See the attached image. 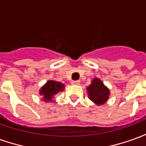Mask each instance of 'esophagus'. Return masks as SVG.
<instances>
[{
	"label": "esophagus",
	"instance_id": "1",
	"mask_svg": "<svg viewBox=\"0 0 146 146\" xmlns=\"http://www.w3.org/2000/svg\"><path fill=\"white\" fill-rule=\"evenodd\" d=\"M72 84H74V85H79L80 80H74V81H72Z\"/></svg>",
	"mask_w": 146,
	"mask_h": 146
}]
</instances>
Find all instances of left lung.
<instances>
[{
    "label": "left lung",
    "mask_w": 146,
    "mask_h": 146,
    "mask_svg": "<svg viewBox=\"0 0 146 146\" xmlns=\"http://www.w3.org/2000/svg\"><path fill=\"white\" fill-rule=\"evenodd\" d=\"M87 92H88V98L98 106L106 103L110 95V90L98 78L92 80V84L87 87Z\"/></svg>",
    "instance_id": "1"
}]
</instances>
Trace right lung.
I'll list each match as a JSON object with an SVG mask.
<instances>
[{"mask_svg":"<svg viewBox=\"0 0 146 146\" xmlns=\"http://www.w3.org/2000/svg\"><path fill=\"white\" fill-rule=\"evenodd\" d=\"M65 88L64 84L55 80H48L40 90V95H42L43 100L46 102H51L54 95L58 92H63Z\"/></svg>","mask_w":146,"mask_h":146,"instance_id":"right-lung-1","label":"right lung"}]
</instances>
